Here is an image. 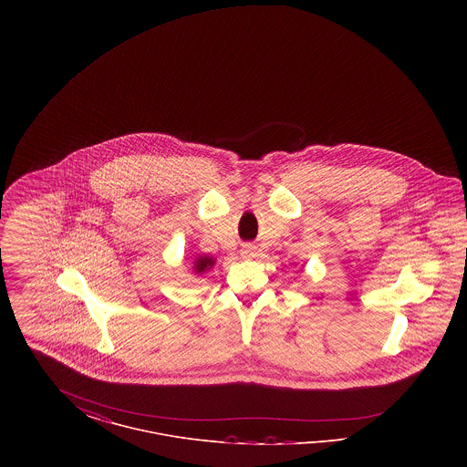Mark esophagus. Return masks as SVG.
<instances>
[{"mask_svg":"<svg viewBox=\"0 0 467 467\" xmlns=\"http://www.w3.org/2000/svg\"><path fill=\"white\" fill-rule=\"evenodd\" d=\"M242 255H244V259H252V257L257 255V248L254 244H244V248H242Z\"/></svg>","mask_w":467,"mask_h":467,"instance_id":"1","label":"esophagus"}]
</instances>
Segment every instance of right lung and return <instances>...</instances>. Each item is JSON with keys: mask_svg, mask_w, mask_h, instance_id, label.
Returning a JSON list of instances; mask_svg holds the SVG:
<instances>
[{"mask_svg": "<svg viewBox=\"0 0 467 467\" xmlns=\"http://www.w3.org/2000/svg\"><path fill=\"white\" fill-rule=\"evenodd\" d=\"M213 265H215V261L212 257H198V261L194 263V269L198 273H202L204 269H208V267H212Z\"/></svg>", "mask_w": 467, "mask_h": 467, "instance_id": "1", "label": "right lung"}]
</instances>
